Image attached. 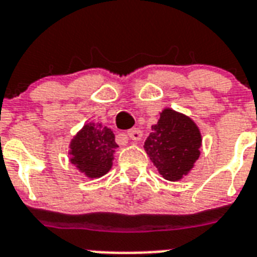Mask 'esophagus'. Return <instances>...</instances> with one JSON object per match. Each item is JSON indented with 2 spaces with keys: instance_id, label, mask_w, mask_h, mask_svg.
<instances>
[{
  "instance_id": "1",
  "label": "esophagus",
  "mask_w": 257,
  "mask_h": 257,
  "mask_svg": "<svg viewBox=\"0 0 257 257\" xmlns=\"http://www.w3.org/2000/svg\"><path fill=\"white\" fill-rule=\"evenodd\" d=\"M127 135H128L133 141H141V139H142V131L139 130V128H131V130L127 131Z\"/></svg>"
}]
</instances>
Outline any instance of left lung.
Masks as SVG:
<instances>
[{
  "instance_id": "left-lung-1",
  "label": "left lung",
  "mask_w": 257,
  "mask_h": 257,
  "mask_svg": "<svg viewBox=\"0 0 257 257\" xmlns=\"http://www.w3.org/2000/svg\"><path fill=\"white\" fill-rule=\"evenodd\" d=\"M151 130L143 146L147 156L165 180L180 181L200 157V128L186 115L165 108Z\"/></svg>"
}]
</instances>
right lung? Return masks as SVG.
I'll return each instance as SVG.
<instances>
[{
	"instance_id": "add662e5",
	"label": "right lung",
	"mask_w": 257,
	"mask_h": 257,
	"mask_svg": "<svg viewBox=\"0 0 257 257\" xmlns=\"http://www.w3.org/2000/svg\"><path fill=\"white\" fill-rule=\"evenodd\" d=\"M116 147L111 128L101 123H87L71 141V164L88 178H99L110 172Z\"/></svg>"
}]
</instances>
